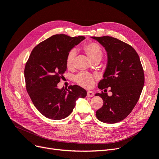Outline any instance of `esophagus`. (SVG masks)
Here are the masks:
<instances>
[{"instance_id":"34e87169","label":"esophagus","mask_w":159,"mask_h":159,"mask_svg":"<svg viewBox=\"0 0 159 159\" xmlns=\"http://www.w3.org/2000/svg\"><path fill=\"white\" fill-rule=\"evenodd\" d=\"M87 96L89 98H92L94 96V93L92 91H88L87 92Z\"/></svg>"}]
</instances>
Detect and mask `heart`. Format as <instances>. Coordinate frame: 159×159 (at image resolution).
<instances>
[{
    "instance_id": "heart-1",
    "label": "heart",
    "mask_w": 159,
    "mask_h": 159,
    "mask_svg": "<svg viewBox=\"0 0 159 159\" xmlns=\"http://www.w3.org/2000/svg\"><path fill=\"white\" fill-rule=\"evenodd\" d=\"M84 50L92 61L95 60H101L103 56V52L100 46L95 43H89L86 44L84 46ZM75 55V50H70L68 54L66 57V66L68 68H71L73 65ZM94 80V76L87 72H80L74 78L75 82L85 88H91L92 87Z\"/></svg>"
}]
</instances>
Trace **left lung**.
Here are the masks:
<instances>
[{"label":"left lung","mask_w":159,"mask_h":159,"mask_svg":"<svg viewBox=\"0 0 159 159\" xmlns=\"http://www.w3.org/2000/svg\"><path fill=\"white\" fill-rule=\"evenodd\" d=\"M107 54V64L103 79L98 84L101 89L110 88L107 93H96L103 100V106L96 111V117L105 123L122 121L135 106L145 83L140 58L132 46L111 36L95 37ZM107 90V89H105Z\"/></svg>","instance_id":"1"}]
</instances>
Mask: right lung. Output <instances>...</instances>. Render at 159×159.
Instances as JSON below:
<instances>
[{
    "instance_id": "right-lung-1",
    "label": "right lung",
    "mask_w": 159,
    "mask_h": 159,
    "mask_svg": "<svg viewBox=\"0 0 159 159\" xmlns=\"http://www.w3.org/2000/svg\"><path fill=\"white\" fill-rule=\"evenodd\" d=\"M85 38L56 34L40 42L31 52L25 68L26 88L34 105L47 118L67 117L76 100L87 95L79 85H70L68 89L57 86L67 69L69 52Z\"/></svg>"
}]
</instances>
